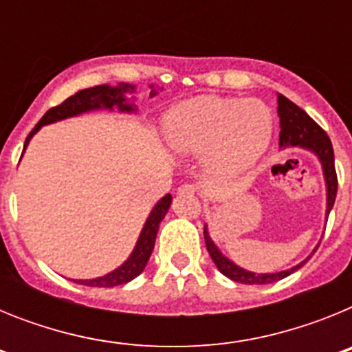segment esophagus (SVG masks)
Listing matches in <instances>:
<instances>
[{
  "label": "esophagus",
  "mask_w": 352,
  "mask_h": 352,
  "mask_svg": "<svg viewBox=\"0 0 352 352\" xmlns=\"http://www.w3.org/2000/svg\"><path fill=\"white\" fill-rule=\"evenodd\" d=\"M195 192H197V188L194 185H188V183H185V185H182L178 188L179 195H195Z\"/></svg>",
  "instance_id": "1"
}]
</instances>
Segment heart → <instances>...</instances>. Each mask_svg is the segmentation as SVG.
<instances>
[{
	"label": "heart",
	"mask_w": 352,
	"mask_h": 352,
	"mask_svg": "<svg viewBox=\"0 0 352 352\" xmlns=\"http://www.w3.org/2000/svg\"><path fill=\"white\" fill-rule=\"evenodd\" d=\"M272 130V113L259 100L199 98L166 118L169 144L179 153H208V169L219 178L248 169L268 146Z\"/></svg>",
	"instance_id": "b5f03b06"
}]
</instances>
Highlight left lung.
<instances>
[{
  "mask_svg": "<svg viewBox=\"0 0 352 352\" xmlns=\"http://www.w3.org/2000/svg\"><path fill=\"white\" fill-rule=\"evenodd\" d=\"M278 116H280V146L287 148V146H300V148L309 149L319 158L322 166V173H324L326 182V214H329L331 208L335 204V197H337V170H335V155L333 146L329 141L328 133L317 125L316 121L305 113L303 109L298 107L296 104H292L289 98L284 95H278ZM204 241H206V248L210 252L211 259H213L214 266L219 268L222 275H226L231 280L239 282V284L248 285H261V284H272V282L282 280L296 270H300L310 257L303 261V263L296 264L294 268L284 270L278 273H252L247 270L236 266L232 261L227 259L222 252L217 248L213 243V239L210 238L208 227L204 226ZM316 252V250H314Z\"/></svg>",
  "mask_w": 352,
  "mask_h": 352,
  "instance_id": "left-lung-1",
  "label": "left lung"
}]
</instances>
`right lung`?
<instances>
[{
  "label": "right lung",
  "mask_w": 352,
  "mask_h": 352,
  "mask_svg": "<svg viewBox=\"0 0 352 352\" xmlns=\"http://www.w3.org/2000/svg\"><path fill=\"white\" fill-rule=\"evenodd\" d=\"M153 88V86H151ZM133 86L130 84H120V86H107V84H102V86H93L88 89H80L76 95L68 96L67 100L61 102L60 105L49 109L47 113L43 114L42 120L35 125V129L31 130L30 135L26 138L24 142V149H26L30 139L42 129L43 125H49V123H54V121L65 120V118L77 116V114L88 113L93 109H113L118 107L121 113H133L135 107L132 104H126L125 93L133 91ZM151 95H157L155 89H151ZM170 194L164 195V197L155 204V208L149 213L148 220H146L144 227H142L141 236L138 239V245L133 248V252L130 254L129 259L121 264L120 268H116L114 272L107 273L104 276H98V278H91V280H76L77 284L89 285V287H114V285L126 284V282L133 280L135 276H139L142 273V270L146 268L148 264L149 256L153 252L155 239H157L158 226L166 217L167 210L170 206Z\"/></svg>",
  "instance_id": "right-lung-1"
}]
</instances>
